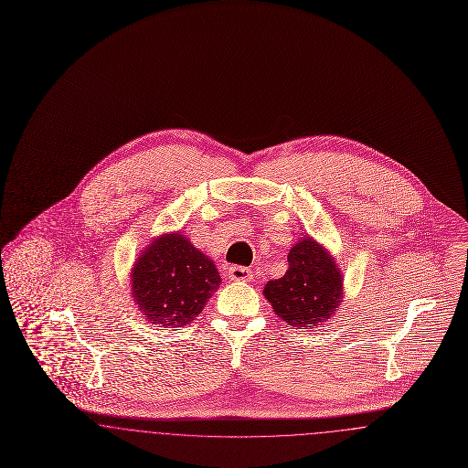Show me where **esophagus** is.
Instances as JSON below:
<instances>
[{
    "label": "esophagus",
    "instance_id": "34e87169",
    "mask_svg": "<svg viewBox=\"0 0 468 468\" xmlns=\"http://www.w3.org/2000/svg\"><path fill=\"white\" fill-rule=\"evenodd\" d=\"M228 277H229V281H233V282H247V281L252 279V273H250L249 268L231 267L228 270Z\"/></svg>",
    "mask_w": 468,
    "mask_h": 468
}]
</instances>
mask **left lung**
<instances>
[{"label": "left lung", "instance_id": "left-lung-1", "mask_svg": "<svg viewBox=\"0 0 468 468\" xmlns=\"http://www.w3.org/2000/svg\"><path fill=\"white\" fill-rule=\"evenodd\" d=\"M290 268L268 281L263 294L273 312L292 328L307 330L328 321L342 302V275L334 256L311 237L291 247Z\"/></svg>", "mask_w": 468, "mask_h": 468}]
</instances>
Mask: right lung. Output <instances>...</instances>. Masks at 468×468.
<instances>
[{
    "instance_id": "right-lung-1",
    "label": "right lung",
    "mask_w": 468,
    "mask_h": 468,
    "mask_svg": "<svg viewBox=\"0 0 468 468\" xmlns=\"http://www.w3.org/2000/svg\"><path fill=\"white\" fill-rule=\"evenodd\" d=\"M221 284L214 261L180 233H165L132 270L133 300L142 315L165 328L193 323Z\"/></svg>"
}]
</instances>
